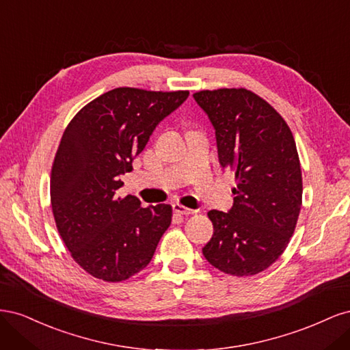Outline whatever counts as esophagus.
<instances>
[{
  "label": "esophagus",
  "instance_id": "obj_1",
  "mask_svg": "<svg viewBox=\"0 0 350 350\" xmlns=\"http://www.w3.org/2000/svg\"><path fill=\"white\" fill-rule=\"evenodd\" d=\"M172 207H174V211H175L176 215L188 216V215H194V213H196V210H193V208H188V207H185V206H183V204H179V203L172 204Z\"/></svg>",
  "mask_w": 350,
  "mask_h": 350
}]
</instances>
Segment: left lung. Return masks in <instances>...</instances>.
<instances>
[{"mask_svg":"<svg viewBox=\"0 0 350 350\" xmlns=\"http://www.w3.org/2000/svg\"><path fill=\"white\" fill-rule=\"evenodd\" d=\"M216 131L219 162L235 172L234 206L210 210L213 237L203 254L232 276L270 267L288 247L302 206V174L292 131L258 94L243 88L193 94Z\"/></svg>","mask_w":350,"mask_h":350,"instance_id":"obj_1","label":"left lung"}]
</instances>
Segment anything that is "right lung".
<instances>
[{"instance_id": "obj_1", "label": "right lung", "mask_w": 350, "mask_h": 350, "mask_svg": "<svg viewBox=\"0 0 350 350\" xmlns=\"http://www.w3.org/2000/svg\"><path fill=\"white\" fill-rule=\"evenodd\" d=\"M188 90L116 88L83 107L67 125L52 163L51 204L71 257L93 278L122 282L150 262L171 225L172 207H142L116 189L156 125Z\"/></svg>"}]
</instances>
